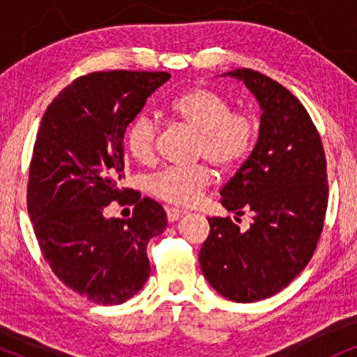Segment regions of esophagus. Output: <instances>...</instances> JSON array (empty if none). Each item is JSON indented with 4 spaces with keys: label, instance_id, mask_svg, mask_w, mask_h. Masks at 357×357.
<instances>
[{
    "label": "esophagus",
    "instance_id": "esophagus-1",
    "mask_svg": "<svg viewBox=\"0 0 357 357\" xmlns=\"http://www.w3.org/2000/svg\"><path fill=\"white\" fill-rule=\"evenodd\" d=\"M187 211H183V209H178V208H167V219L169 222H175L178 221L180 218H183Z\"/></svg>",
    "mask_w": 357,
    "mask_h": 357
}]
</instances>
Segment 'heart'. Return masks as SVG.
Here are the masks:
<instances>
[{
	"label": "heart",
	"instance_id": "heart-1",
	"mask_svg": "<svg viewBox=\"0 0 357 357\" xmlns=\"http://www.w3.org/2000/svg\"><path fill=\"white\" fill-rule=\"evenodd\" d=\"M169 114L175 120L198 131L197 155L222 170L241 165L250 155L257 141L255 116L243 110H232L231 100L208 87L197 86L183 91L169 104ZM158 121L141 114L126 130L125 144L131 158L139 164H149L155 154ZM211 183L208 165L167 167L149 180L153 195L177 206H192Z\"/></svg>",
	"mask_w": 357,
	"mask_h": 357
}]
</instances>
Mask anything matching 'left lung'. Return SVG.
Instances as JSON below:
<instances>
[{
    "instance_id": "left-lung-1",
    "label": "left lung",
    "mask_w": 357,
    "mask_h": 357,
    "mask_svg": "<svg viewBox=\"0 0 357 357\" xmlns=\"http://www.w3.org/2000/svg\"><path fill=\"white\" fill-rule=\"evenodd\" d=\"M222 76L242 81L263 112L250 158L221 190L222 206L253 222L242 232L231 218H209L199 265L219 294L247 304L284 289L314 255L328 204L326 160L314 121L286 87L248 68Z\"/></svg>"
}]
</instances>
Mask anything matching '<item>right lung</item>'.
I'll use <instances>...</instances> for the list:
<instances>
[{"label":"right lung","instance_id":"1","mask_svg":"<svg viewBox=\"0 0 357 357\" xmlns=\"http://www.w3.org/2000/svg\"><path fill=\"white\" fill-rule=\"evenodd\" d=\"M164 71H97L58 94L38 128L29 169L27 209L42 255L63 284L87 301L116 305L148 281L146 247L167 226L164 208L130 197L125 130ZM112 201L135 204L130 220L105 218Z\"/></svg>","mask_w":357,"mask_h":357}]
</instances>
